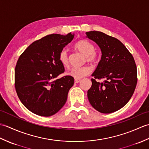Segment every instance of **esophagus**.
I'll return each mask as SVG.
<instances>
[{"label":"esophagus","instance_id":"esophagus-1","mask_svg":"<svg viewBox=\"0 0 149 149\" xmlns=\"http://www.w3.org/2000/svg\"><path fill=\"white\" fill-rule=\"evenodd\" d=\"M81 79H75V83H79V82L81 81Z\"/></svg>","mask_w":149,"mask_h":149}]
</instances>
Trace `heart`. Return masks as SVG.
Here are the masks:
<instances>
[{
	"label": "heart",
	"instance_id": "obj_1",
	"mask_svg": "<svg viewBox=\"0 0 149 149\" xmlns=\"http://www.w3.org/2000/svg\"><path fill=\"white\" fill-rule=\"evenodd\" d=\"M75 49L79 51L86 56L88 61L91 63H95L97 61V57L95 51V47L92 43L87 40H82L79 41L75 45ZM59 60L65 67H68L69 65V58L68 51L66 49H62L59 52ZM91 72V68L89 66H83L81 67L72 68L70 70L67 72V75L72 77H74L75 79H80L85 76L89 75Z\"/></svg>",
	"mask_w": 149,
	"mask_h": 149
}]
</instances>
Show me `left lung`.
I'll return each instance as SVG.
<instances>
[{
	"label": "left lung",
	"mask_w": 149,
	"mask_h": 149,
	"mask_svg": "<svg viewBox=\"0 0 149 149\" xmlns=\"http://www.w3.org/2000/svg\"><path fill=\"white\" fill-rule=\"evenodd\" d=\"M86 38L95 42L102 52L101 59L91 75L88 98L94 109L102 113L118 111L131 99L137 84L134 59L123 44L100 31L86 32ZM104 78L102 83L96 79Z\"/></svg>",
	"instance_id": "8db88e82"
}]
</instances>
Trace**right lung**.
<instances>
[{
    "label": "right lung",
    "instance_id": "obj_1",
    "mask_svg": "<svg viewBox=\"0 0 149 149\" xmlns=\"http://www.w3.org/2000/svg\"><path fill=\"white\" fill-rule=\"evenodd\" d=\"M74 34H52L36 40L19 57L15 70L18 97L30 111L42 116L54 115L65 105L74 79L69 75L56 79L65 68L60 51L72 42Z\"/></svg>",
    "mask_w": 149,
    "mask_h": 149
}]
</instances>
